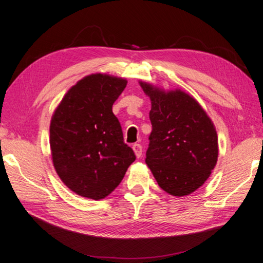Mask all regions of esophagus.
<instances>
[{"instance_id":"esophagus-1","label":"esophagus","mask_w":263,"mask_h":263,"mask_svg":"<svg viewBox=\"0 0 263 263\" xmlns=\"http://www.w3.org/2000/svg\"><path fill=\"white\" fill-rule=\"evenodd\" d=\"M133 150L135 155H136L137 158H140L141 155H142V147L140 144H134L133 145Z\"/></svg>"}]
</instances>
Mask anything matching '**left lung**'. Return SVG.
Listing matches in <instances>:
<instances>
[{"label":"left lung","instance_id":"obj_1","mask_svg":"<svg viewBox=\"0 0 263 263\" xmlns=\"http://www.w3.org/2000/svg\"><path fill=\"white\" fill-rule=\"evenodd\" d=\"M139 84L151 101L148 168L170 195L193 193L216 165V128L200 103L184 91H164L142 81Z\"/></svg>","mask_w":263,"mask_h":263}]
</instances>
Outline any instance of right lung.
<instances>
[{
    "mask_svg": "<svg viewBox=\"0 0 263 263\" xmlns=\"http://www.w3.org/2000/svg\"><path fill=\"white\" fill-rule=\"evenodd\" d=\"M126 84V79L109 74L86 76L54 109L49 129L52 163L78 195L95 201L106 197L136 159L112 110Z\"/></svg>",
    "mask_w": 263,
    "mask_h": 263,
    "instance_id": "add662e5",
    "label": "right lung"
}]
</instances>
